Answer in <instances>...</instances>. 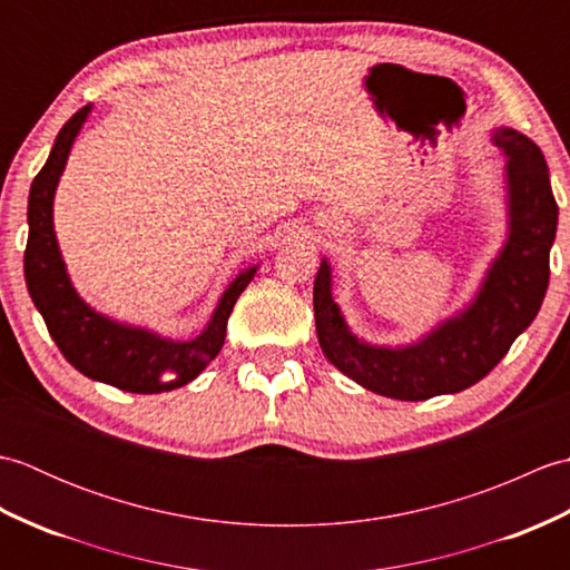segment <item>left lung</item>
<instances>
[{"instance_id":"8db88e82","label":"left lung","mask_w":570,"mask_h":570,"mask_svg":"<svg viewBox=\"0 0 570 570\" xmlns=\"http://www.w3.org/2000/svg\"><path fill=\"white\" fill-rule=\"evenodd\" d=\"M504 154L507 235L468 304L406 345H377L350 328L333 294V266L321 259L313 313L323 355L365 390L423 402L480 382L537 318L549 286V252L559 225L549 166L522 131L494 127Z\"/></svg>"}]
</instances>
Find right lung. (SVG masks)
<instances>
[{"mask_svg":"<svg viewBox=\"0 0 570 570\" xmlns=\"http://www.w3.org/2000/svg\"><path fill=\"white\" fill-rule=\"evenodd\" d=\"M92 105L72 115L58 131L53 149L29 190V239L23 252V276L33 306L46 321L58 350L85 377L122 392L159 394L193 382L225 345L227 318L239 294L257 274L259 264L242 269L227 284L208 325L190 341H174L141 325L115 321L85 304L72 286L53 227V198Z\"/></svg>","mask_w":570,"mask_h":570,"instance_id":"obj_1","label":"right lung"}]
</instances>
